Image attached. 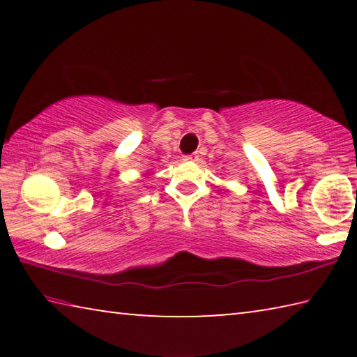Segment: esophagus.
Listing matches in <instances>:
<instances>
[{
	"label": "esophagus",
	"mask_w": 357,
	"mask_h": 357,
	"mask_svg": "<svg viewBox=\"0 0 357 357\" xmlns=\"http://www.w3.org/2000/svg\"><path fill=\"white\" fill-rule=\"evenodd\" d=\"M184 160H189V162H195V160H198V153H192V154H187V155H184Z\"/></svg>",
	"instance_id": "34e87169"
}]
</instances>
